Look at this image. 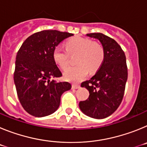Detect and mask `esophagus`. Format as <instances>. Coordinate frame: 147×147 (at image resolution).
<instances>
[{
  "label": "esophagus",
  "mask_w": 147,
  "mask_h": 147,
  "mask_svg": "<svg viewBox=\"0 0 147 147\" xmlns=\"http://www.w3.org/2000/svg\"><path fill=\"white\" fill-rule=\"evenodd\" d=\"M80 88V85H72L73 89H79Z\"/></svg>",
  "instance_id": "34e87169"
}]
</instances>
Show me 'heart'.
Here are the masks:
<instances>
[{
	"mask_svg": "<svg viewBox=\"0 0 147 147\" xmlns=\"http://www.w3.org/2000/svg\"><path fill=\"white\" fill-rule=\"evenodd\" d=\"M67 51L70 54L78 53L76 63L78 65L70 67L63 73L64 79L72 82H79L85 78L88 73L94 72L99 68L105 59V50L101 44L92 42L88 38L80 36L72 37L65 42ZM53 59L62 69L68 63V54L60 46L53 51Z\"/></svg>",
	"mask_w": 147,
	"mask_h": 147,
	"instance_id": "b5f03b06",
	"label": "heart"
}]
</instances>
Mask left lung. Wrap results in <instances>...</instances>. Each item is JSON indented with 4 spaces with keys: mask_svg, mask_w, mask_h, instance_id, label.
I'll return each instance as SVG.
<instances>
[{
    "mask_svg": "<svg viewBox=\"0 0 147 147\" xmlns=\"http://www.w3.org/2000/svg\"><path fill=\"white\" fill-rule=\"evenodd\" d=\"M86 36L99 40L105 50V59L96 74L81 84L90 95L79 106L89 117L105 119L117 110L124 96L127 80L126 57L113 39L102 33L87 34Z\"/></svg>",
    "mask_w": 147,
    "mask_h": 147,
    "instance_id": "1",
    "label": "left lung"
}]
</instances>
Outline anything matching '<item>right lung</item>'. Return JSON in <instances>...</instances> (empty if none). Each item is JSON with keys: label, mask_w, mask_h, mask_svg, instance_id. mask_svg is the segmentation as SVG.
I'll return each mask as SVG.
<instances>
[{"label": "right lung", "mask_w": 147, "mask_h": 147, "mask_svg": "<svg viewBox=\"0 0 147 147\" xmlns=\"http://www.w3.org/2000/svg\"><path fill=\"white\" fill-rule=\"evenodd\" d=\"M73 34L44 30L28 37L18 51L14 82L24 110L35 117H44L59 108L60 97L69 90L67 82L54 80L62 73L53 59V51Z\"/></svg>", "instance_id": "1"}]
</instances>
